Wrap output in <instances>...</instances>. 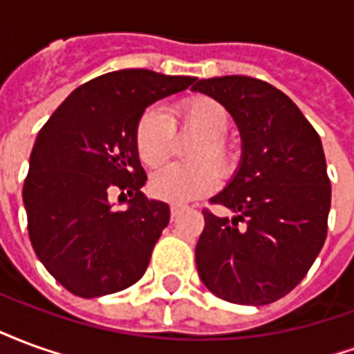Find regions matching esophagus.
<instances>
[{
    "label": "esophagus",
    "mask_w": 354,
    "mask_h": 354,
    "mask_svg": "<svg viewBox=\"0 0 354 354\" xmlns=\"http://www.w3.org/2000/svg\"><path fill=\"white\" fill-rule=\"evenodd\" d=\"M187 210H189V207H185V205H172L170 207V216H172V220H176L178 216H182Z\"/></svg>",
    "instance_id": "esophagus-1"
}]
</instances>
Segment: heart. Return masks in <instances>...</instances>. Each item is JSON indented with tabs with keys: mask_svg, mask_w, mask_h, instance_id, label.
Returning a JSON list of instances; mask_svg holds the SVG:
<instances>
[{
	"mask_svg": "<svg viewBox=\"0 0 354 354\" xmlns=\"http://www.w3.org/2000/svg\"><path fill=\"white\" fill-rule=\"evenodd\" d=\"M174 129L197 134L185 157L193 162L167 165L149 180V189L157 199L185 205L214 192L222 176H230L237 167V151L223 134L230 129V113L220 102L208 96H193L180 102L167 115L161 108H147L134 127V144L140 161L157 167L169 157ZM218 169L216 171L214 167Z\"/></svg>",
	"mask_w": 354,
	"mask_h": 354,
	"instance_id": "obj_1",
	"label": "heart"
}]
</instances>
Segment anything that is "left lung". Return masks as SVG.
<instances>
[{
	"instance_id": "1",
	"label": "left lung",
	"mask_w": 354,
	"mask_h": 354,
	"mask_svg": "<svg viewBox=\"0 0 354 354\" xmlns=\"http://www.w3.org/2000/svg\"><path fill=\"white\" fill-rule=\"evenodd\" d=\"M227 109L241 132L235 176L203 210L195 246L203 284L239 305H267L301 282L326 241L332 187L322 142L286 94L266 81L223 75L195 81Z\"/></svg>"
}]
</instances>
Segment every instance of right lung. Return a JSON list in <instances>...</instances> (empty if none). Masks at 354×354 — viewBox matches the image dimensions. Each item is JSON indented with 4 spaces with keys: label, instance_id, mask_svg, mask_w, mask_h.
Wrapping results in <instances>:
<instances>
[{
    "label": "right lung",
    "instance_id": "1",
    "mask_svg": "<svg viewBox=\"0 0 354 354\" xmlns=\"http://www.w3.org/2000/svg\"><path fill=\"white\" fill-rule=\"evenodd\" d=\"M193 83L151 70L104 73L75 88L37 134L22 189L28 233L45 269L75 296L113 294L146 273L170 208L142 193L134 127L147 106ZM115 189L131 195L127 211L109 203Z\"/></svg>",
    "mask_w": 354,
    "mask_h": 354
}]
</instances>
